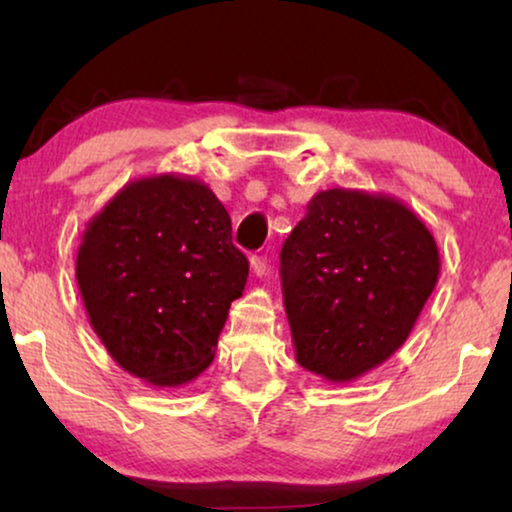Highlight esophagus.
<instances>
[{
    "label": "esophagus",
    "mask_w": 512,
    "mask_h": 512,
    "mask_svg": "<svg viewBox=\"0 0 512 512\" xmlns=\"http://www.w3.org/2000/svg\"><path fill=\"white\" fill-rule=\"evenodd\" d=\"M251 268H254L256 277H263L268 272V256H251Z\"/></svg>",
    "instance_id": "34e87169"
}]
</instances>
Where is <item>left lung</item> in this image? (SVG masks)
Wrapping results in <instances>:
<instances>
[{"label":"left lung","instance_id":"8db88e82","mask_svg":"<svg viewBox=\"0 0 512 512\" xmlns=\"http://www.w3.org/2000/svg\"><path fill=\"white\" fill-rule=\"evenodd\" d=\"M296 361L328 382H349L408 340L436 289L431 230L401 200L328 188L279 254Z\"/></svg>","mask_w":512,"mask_h":512}]
</instances>
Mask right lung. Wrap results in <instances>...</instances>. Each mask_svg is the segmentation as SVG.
I'll return each mask as SVG.
<instances>
[{"mask_svg":"<svg viewBox=\"0 0 512 512\" xmlns=\"http://www.w3.org/2000/svg\"><path fill=\"white\" fill-rule=\"evenodd\" d=\"M249 261L212 188L184 174L125 184L83 230L76 284L125 373L181 387L214 361Z\"/></svg>","mask_w":512,"mask_h":512,"instance_id":"obj_1","label":"right lung"}]
</instances>
